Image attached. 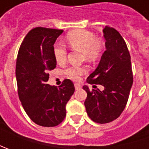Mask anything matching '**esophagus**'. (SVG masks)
I'll list each match as a JSON object with an SVG mask.
<instances>
[{"instance_id":"34e87169","label":"esophagus","mask_w":149,"mask_h":149,"mask_svg":"<svg viewBox=\"0 0 149 149\" xmlns=\"http://www.w3.org/2000/svg\"><path fill=\"white\" fill-rule=\"evenodd\" d=\"M74 88H75V89H80L81 88V85L79 84H74Z\"/></svg>"}]
</instances>
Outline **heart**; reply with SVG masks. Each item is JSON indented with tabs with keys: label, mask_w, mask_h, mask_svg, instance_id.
I'll use <instances>...</instances> for the list:
<instances>
[{
	"label": "heart",
	"mask_w": 149,
	"mask_h": 149,
	"mask_svg": "<svg viewBox=\"0 0 149 149\" xmlns=\"http://www.w3.org/2000/svg\"><path fill=\"white\" fill-rule=\"evenodd\" d=\"M66 41L72 49H79L83 52L86 60H96L102 54L104 44V41L96 37L93 32L87 30H76L70 32L66 36ZM54 56L57 63L63 64L67 59V49L62 44L54 45ZM87 72L86 67L71 66L65 70V74L70 79L79 80L80 76Z\"/></svg>",
	"instance_id": "obj_1"
}]
</instances>
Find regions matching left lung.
<instances>
[{
	"mask_svg": "<svg viewBox=\"0 0 149 149\" xmlns=\"http://www.w3.org/2000/svg\"><path fill=\"white\" fill-rule=\"evenodd\" d=\"M106 50L95 71L87 78V83L101 84L104 87L89 90L84 106L89 117L95 123H107L113 121L123 111L133 85L131 57L124 40L115 29L105 26L103 30Z\"/></svg>",
	"mask_w": 149,
	"mask_h": 149,
	"instance_id": "1",
	"label": "left lung"
}]
</instances>
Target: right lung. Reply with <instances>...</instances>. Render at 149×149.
<instances>
[{
	"label": "right lung",
	"instance_id": "1",
	"mask_svg": "<svg viewBox=\"0 0 149 149\" xmlns=\"http://www.w3.org/2000/svg\"><path fill=\"white\" fill-rule=\"evenodd\" d=\"M62 30L36 27L31 30L20 45L15 76L18 95L26 113L34 123L54 127L66 116L65 106L74 86L66 79L58 88L47 84L49 70L56 67L54 44Z\"/></svg>",
	"mask_w": 149,
	"mask_h": 149
}]
</instances>
